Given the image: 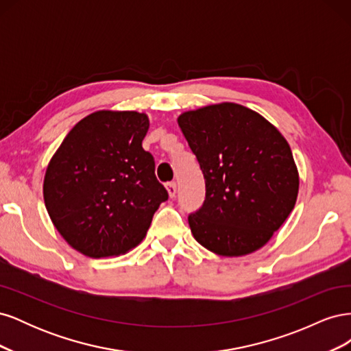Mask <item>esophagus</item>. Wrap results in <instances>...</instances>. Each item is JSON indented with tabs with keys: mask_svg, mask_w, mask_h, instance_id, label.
Segmentation results:
<instances>
[{
	"mask_svg": "<svg viewBox=\"0 0 351 351\" xmlns=\"http://www.w3.org/2000/svg\"><path fill=\"white\" fill-rule=\"evenodd\" d=\"M167 190H168V195L169 197H176V193H177V184L174 182L168 183L167 184Z\"/></svg>",
	"mask_w": 351,
	"mask_h": 351,
	"instance_id": "34e87169",
	"label": "esophagus"
}]
</instances>
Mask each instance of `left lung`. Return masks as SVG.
<instances>
[{"label": "left lung", "mask_w": 351, "mask_h": 351, "mask_svg": "<svg viewBox=\"0 0 351 351\" xmlns=\"http://www.w3.org/2000/svg\"><path fill=\"white\" fill-rule=\"evenodd\" d=\"M205 178V200L189 215L195 239L222 256L261 249L294 208L299 173L289 143L243 105L224 102L178 117Z\"/></svg>", "instance_id": "left-lung-1"}]
</instances>
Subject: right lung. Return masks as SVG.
<instances>
[{
	"label": "right lung",
	"mask_w": 351,
	"mask_h": 351,
	"mask_svg": "<svg viewBox=\"0 0 351 351\" xmlns=\"http://www.w3.org/2000/svg\"><path fill=\"white\" fill-rule=\"evenodd\" d=\"M147 129L146 114L97 111L73 127L47 168L48 214L70 246L89 258L136 247L168 199L154 156L142 147Z\"/></svg>",
	"instance_id": "add662e5"
}]
</instances>
